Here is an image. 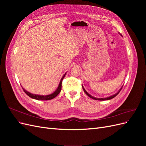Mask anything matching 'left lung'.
Segmentation results:
<instances>
[{
  "mask_svg": "<svg viewBox=\"0 0 146 146\" xmlns=\"http://www.w3.org/2000/svg\"><path fill=\"white\" fill-rule=\"evenodd\" d=\"M122 36V35H121ZM82 87H83V91H84V92H85V94L87 95V96H88L90 97V98H92V99H94V100H110V99H113V98H114V97H116L118 94H119V92H120V91L121 90V89H122V88H121L120 90H119V91H118V92H117V93H116V94H113V95H112V96H109V97H108V98H94V97H93V96H92L91 95H90L89 93H88V92L85 90V88H83V85H82Z\"/></svg>",
  "mask_w": 146,
  "mask_h": 146,
  "instance_id": "obj_1",
  "label": "left lung"
}]
</instances>
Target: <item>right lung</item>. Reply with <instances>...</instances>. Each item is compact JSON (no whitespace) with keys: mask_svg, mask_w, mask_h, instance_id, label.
<instances>
[{"mask_svg":"<svg viewBox=\"0 0 146 146\" xmlns=\"http://www.w3.org/2000/svg\"><path fill=\"white\" fill-rule=\"evenodd\" d=\"M66 73H65L64 74V76L61 78V80L60 82L59 85L58 86V88H56V90L53 92V93L48 94V95H46V96H42V95H38V94H33L30 93V92H28L27 91H26L25 90H24V88H23V89L24 90V91L25 92V94H27V96H29L30 98L36 99V100H51L52 99L55 98L56 96H58V94L60 93L61 90V83H62V81L63 80V78H64V76H66Z\"/></svg>","mask_w":146,"mask_h":146,"instance_id":"obj_1","label":"right lung"}]
</instances>
